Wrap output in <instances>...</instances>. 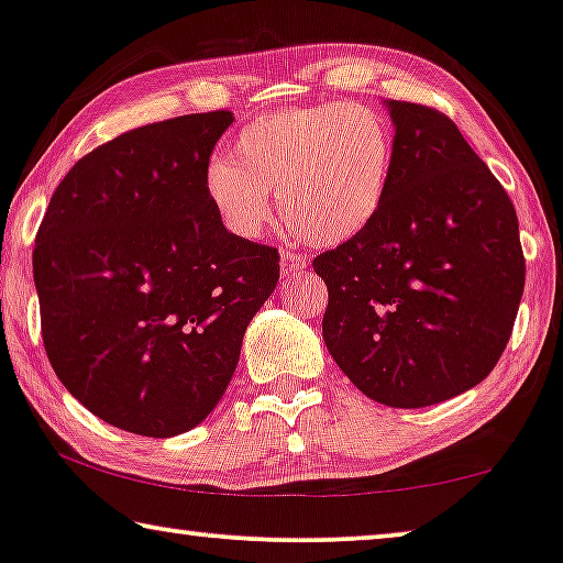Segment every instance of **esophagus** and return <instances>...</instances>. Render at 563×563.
Masks as SVG:
<instances>
[{
    "label": "esophagus",
    "mask_w": 563,
    "mask_h": 563,
    "mask_svg": "<svg viewBox=\"0 0 563 563\" xmlns=\"http://www.w3.org/2000/svg\"><path fill=\"white\" fill-rule=\"evenodd\" d=\"M306 267V257L292 253V250H283L280 255V273L285 278H296V275Z\"/></svg>",
    "instance_id": "esophagus-1"
}]
</instances>
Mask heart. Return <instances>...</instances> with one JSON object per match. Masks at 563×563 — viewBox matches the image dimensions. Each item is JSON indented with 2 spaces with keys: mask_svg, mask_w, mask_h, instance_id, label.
<instances>
[{
  "mask_svg": "<svg viewBox=\"0 0 563 563\" xmlns=\"http://www.w3.org/2000/svg\"><path fill=\"white\" fill-rule=\"evenodd\" d=\"M232 158H214L205 191L217 220L257 240L280 212L310 245H341L376 220L387 199L394 139L387 119L362 103L283 108L238 133Z\"/></svg>",
  "mask_w": 563,
  "mask_h": 563,
  "instance_id": "1",
  "label": "heart"
}]
</instances>
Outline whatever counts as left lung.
<instances>
[{
	"mask_svg": "<svg viewBox=\"0 0 563 563\" xmlns=\"http://www.w3.org/2000/svg\"><path fill=\"white\" fill-rule=\"evenodd\" d=\"M394 164L368 228L325 250L323 341L368 399L417 409L481 384L506 351L526 260L514 201L448 115L387 100Z\"/></svg>",
	"mask_w": 563,
	"mask_h": 563,
	"instance_id": "left-lung-1",
	"label": "left lung"
}]
</instances>
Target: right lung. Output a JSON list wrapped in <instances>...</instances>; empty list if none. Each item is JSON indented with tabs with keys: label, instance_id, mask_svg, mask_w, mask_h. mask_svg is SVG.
<instances>
[{
	"label": "right lung",
	"instance_id": "obj_1",
	"mask_svg": "<svg viewBox=\"0 0 563 563\" xmlns=\"http://www.w3.org/2000/svg\"><path fill=\"white\" fill-rule=\"evenodd\" d=\"M232 121L191 113L121 133L65 174L42 217L32 271L47 358L119 430L197 427L278 285V250L230 234L205 191Z\"/></svg>",
	"mask_w": 563,
	"mask_h": 563
}]
</instances>
